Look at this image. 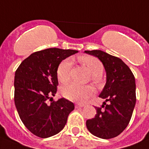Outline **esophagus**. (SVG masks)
<instances>
[{"instance_id":"esophagus-1","label":"esophagus","mask_w":149,"mask_h":149,"mask_svg":"<svg viewBox=\"0 0 149 149\" xmlns=\"http://www.w3.org/2000/svg\"><path fill=\"white\" fill-rule=\"evenodd\" d=\"M84 106H85L84 104H77V105H76V108H82V107H84Z\"/></svg>"}]
</instances>
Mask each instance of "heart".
I'll return each mask as SVG.
<instances>
[{
  "label": "heart",
  "mask_w": 149,
  "mask_h": 149,
  "mask_svg": "<svg viewBox=\"0 0 149 149\" xmlns=\"http://www.w3.org/2000/svg\"><path fill=\"white\" fill-rule=\"evenodd\" d=\"M79 61L85 66L93 75L92 79L95 83H99L100 76L102 74L103 66L97 58L90 56H82ZM72 63L70 60H65L58 66L56 75L58 79L63 83H67L70 79ZM93 94V89L89 86H79L70 83L62 89V95L64 98L74 102H85Z\"/></svg>",
  "instance_id": "1"
}]
</instances>
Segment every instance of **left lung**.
<instances>
[{"label":"left lung","mask_w":149,"mask_h":149,"mask_svg":"<svg viewBox=\"0 0 149 149\" xmlns=\"http://www.w3.org/2000/svg\"><path fill=\"white\" fill-rule=\"evenodd\" d=\"M84 53L97 57L106 72V85L99 95L105 102L101 108L95 107V116L86 121L87 129L103 139L116 137L129 125L135 108V77L129 66L116 56L99 49Z\"/></svg>","instance_id":"1"}]
</instances>
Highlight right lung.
Returning <instances> with one entry per match:
<instances>
[{
    "instance_id": "obj_1",
    "label": "right lung",
    "mask_w": 149,
    "mask_h": 149,
    "mask_svg": "<svg viewBox=\"0 0 149 149\" xmlns=\"http://www.w3.org/2000/svg\"><path fill=\"white\" fill-rule=\"evenodd\" d=\"M78 53L74 49L49 48L35 52L23 61L15 72L14 103L20 119L29 131L40 138L56 135L66 125L74 104L60 98L49 105L56 93L58 66Z\"/></svg>"
}]
</instances>
